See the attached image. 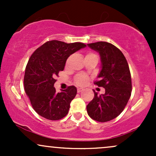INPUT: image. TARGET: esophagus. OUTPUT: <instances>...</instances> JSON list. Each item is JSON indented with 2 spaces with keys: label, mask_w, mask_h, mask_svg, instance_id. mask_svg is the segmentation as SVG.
<instances>
[{
  "label": "esophagus",
  "mask_w": 156,
  "mask_h": 156,
  "mask_svg": "<svg viewBox=\"0 0 156 156\" xmlns=\"http://www.w3.org/2000/svg\"><path fill=\"white\" fill-rule=\"evenodd\" d=\"M82 91H83V89H82V88H78V89H77V92H78V93L81 92Z\"/></svg>",
  "instance_id": "obj_1"
}]
</instances>
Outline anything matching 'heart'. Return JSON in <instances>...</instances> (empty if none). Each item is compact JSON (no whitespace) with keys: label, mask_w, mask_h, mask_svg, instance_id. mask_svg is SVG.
Returning a JSON list of instances; mask_svg holds the SVG:
<instances>
[{"label":"heart","mask_w":156,"mask_h":156,"mask_svg":"<svg viewBox=\"0 0 156 156\" xmlns=\"http://www.w3.org/2000/svg\"><path fill=\"white\" fill-rule=\"evenodd\" d=\"M87 55H92V53H89ZM88 78L85 75H78L76 78V83L79 86H83L87 83Z\"/></svg>","instance_id":"obj_1"}]
</instances>
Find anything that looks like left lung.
<instances>
[{
  "instance_id": "left-lung-1",
  "label": "left lung",
  "mask_w": 156,
  "mask_h": 156,
  "mask_svg": "<svg viewBox=\"0 0 156 156\" xmlns=\"http://www.w3.org/2000/svg\"><path fill=\"white\" fill-rule=\"evenodd\" d=\"M101 55L102 69L94 84L105 88V94L94 92L92 101L87 105L89 116L94 120L105 122L122 112L132 91L131 76L128 62L120 50L106 42L87 44Z\"/></svg>"
}]
</instances>
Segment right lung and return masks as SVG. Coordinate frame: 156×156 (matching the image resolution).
Listing matches in <instances>:
<instances>
[{"instance_id": "add662e5", "label": "right lung", "mask_w": 156, "mask_h": 156, "mask_svg": "<svg viewBox=\"0 0 156 156\" xmlns=\"http://www.w3.org/2000/svg\"><path fill=\"white\" fill-rule=\"evenodd\" d=\"M86 46L81 42L51 40L31 55L25 71L24 87L32 107L39 115L50 120H58L68 114L77 89L70 86L62 92H55V78L64 70L68 57Z\"/></svg>"}]
</instances>
